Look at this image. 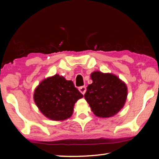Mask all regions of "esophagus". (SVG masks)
Segmentation results:
<instances>
[{"mask_svg": "<svg viewBox=\"0 0 159 159\" xmlns=\"http://www.w3.org/2000/svg\"><path fill=\"white\" fill-rule=\"evenodd\" d=\"M79 90L80 92V93H82L83 95H84L86 92V87L85 86H81V87L79 88Z\"/></svg>", "mask_w": 159, "mask_h": 159, "instance_id": "1", "label": "esophagus"}]
</instances>
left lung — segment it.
Listing matches in <instances>:
<instances>
[{
	"mask_svg": "<svg viewBox=\"0 0 159 159\" xmlns=\"http://www.w3.org/2000/svg\"><path fill=\"white\" fill-rule=\"evenodd\" d=\"M93 83L88 85L84 97L94 114L100 118L111 117L124 106L128 95L125 83L112 74L94 71Z\"/></svg>",
	"mask_w": 159,
	"mask_h": 159,
	"instance_id": "1",
	"label": "left lung"
}]
</instances>
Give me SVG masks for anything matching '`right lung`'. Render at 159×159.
Returning a JSON list of instances; mask_svg holds the SVG:
<instances>
[{"mask_svg": "<svg viewBox=\"0 0 159 159\" xmlns=\"http://www.w3.org/2000/svg\"><path fill=\"white\" fill-rule=\"evenodd\" d=\"M83 97L71 80L56 74L37 86L34 99L45 116L52 120H64L71 117L75 103Z\"/></svg>", "mask_w": 159, "mask_h": 159, "instance_id": "right-lung-1", "label": "right lung"}]
</instances>
